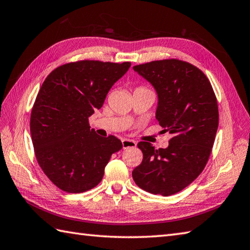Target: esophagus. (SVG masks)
<instances>
[{"mask_svg": "<svg viewBox=\"0 0 250 250\" xmlns=\"http://www.w3.org/2000/svg\"><path fill=\"white\" fill-rule=\"evenodd\" d=\"M121 142H122V147H124V149H126V148H133L136 146V142L132 140L124 139Z\"/></svg>", "mask_w": 250, "mask_h": 250, "instance_id": "obj_1", "label": "esophagus"}]
</instances>
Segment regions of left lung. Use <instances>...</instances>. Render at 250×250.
<instances>
[{"label": "left lung", "mask_w": 250, "mask_h": 250, "mask_svg": "<svg viewBox=\"0 0 250 250\" xmlns=\"http://www.w3.org/2000/svg\"><path fill=\"white\" fill-rule=\"evenodd\" d=\"M133 70L156 89V118L172 139L159 149L140 142L143 161L132 177L147 192L172 195L192 183L208 161L219 122L216 95L205 74L188 62L151 61Z\"/></svg>", "instance_id": "1"}]
</instances>
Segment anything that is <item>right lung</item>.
I'll return each instance as SVG.
<instances>
[{
	"mask_svg": "<svg viewBox=\"0 0 250 250\" xmlns=\"http://www.w3.org/2000/svg\"><path fill=\"white\" fill-rule=\"evenodd\" d=\"M130 62H71L46 77L32 107L30 130L36 160L51 183L68 193L94 188L122 143L90 130L89 117L103 106Z\"/></svg>",
	"mask_w": 250,
	"mask_h": 250,
	"instance_id": "obj_1",
	"label": "right lung"
}]
</instances>
